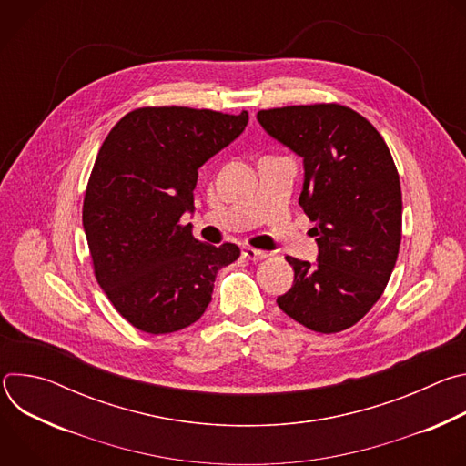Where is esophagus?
Returning <instances> with one entry per match:
<instances>
[{"label":"esophagus","mask_w":466,"mask_h":466,"mask_svg":"<svg viewBox=\"0 0 466 466\" xmlns=\"http://www.w3.org/2000/svg\"><path fill=\"white\" fill-rule=\"evenodd\" d=\"M241 254L247 258V259H261V258H265L268 254H265L263 250H258V248H254V247H248V245H245V247H241Z\"/></svg>","instance_id":"esophagus-1"}]
</instances>
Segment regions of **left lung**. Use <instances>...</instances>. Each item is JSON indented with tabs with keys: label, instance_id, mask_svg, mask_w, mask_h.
<instances>
[{
	"label": "left lung",
	"instance_id": "left-lung-1",
	"mask_svg": "<svg viewBox=\"0 0 466 466\" xmlns=\"http://www.w3.org/2000/svg\"><path fill=\"white\" fill-rule=\"evenodd\" d=\"M259 125L304 158L299 205L319 245L317 263L286 256L295 280L277 299L302 326L336 334L381 297L402 241V189L374 125L338 103L258 112Z\"/></svg>",
	"mask_w": 466,
	"mask_h": 466
}]
</instances>
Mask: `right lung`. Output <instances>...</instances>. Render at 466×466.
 Instances as JSON below:
<instances>
[{"instance_id":"1","label":"right lung","mask_w":466,"mask_h":466,"mask_svg":"<svg viewBox=\"0 0 466 466\" xmlns=\"http://www.w3.org/2000/svg\"><path fill=\"white\" fill-rule=\"evenodd\" d=\"M247 110L144 106L105 138L83 203V227L97 284L132 326L169 334L207 311L216 275L239 247L193 238L180 225L208 158L245 130Z\"/></svg>"}]
</instances>
